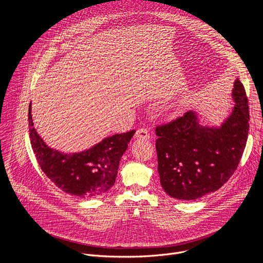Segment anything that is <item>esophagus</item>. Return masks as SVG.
<instances>
[{"label": "esophagus", "mask_w": 263, "mask_h": 263, "mask_svg": "<svg viewBox=\"0 0 263 263\" xmlns=\"http://www.w3.org/2000/svg\"><path fill=\"white\" fill-rule=\"evenodd\" d=\"M135 137L139 138V139H143V140H147L149 139V133L147 131V129L145 128H140L136 131L135 133Z\"/></svg>", "instance_id": "34e87169"}]
</instances>
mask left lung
<instances>
[{"label":"left lung","instance_id":"left-lung-1","mask_svg":"<svg viewBox=\"0 0 263 263\" xmlns=\"http://www.w3.org/2000/svg\"><path fill=\"white\" fill-rule=\"evenodd\" d=\"M231 115L218 127L201 124L196 111L156 128L158 173L164 192L192 201L216 192L238 166L249 133V105L239 79Z\"/></svg>","mask_w":263,"mask_h":263}]
</instances>
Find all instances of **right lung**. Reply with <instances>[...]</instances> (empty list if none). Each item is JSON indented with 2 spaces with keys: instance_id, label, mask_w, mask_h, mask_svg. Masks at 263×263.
Wrapping results in <instances>:
<instances>
[{
  "instance_id": "add662e5",
  "label": "right lung",
  "mask_w": 263,
  "mask_h": 263,
  "mask_svg": "<svg viewBox=\"0 0 263 263\" xmlns=\"http://www.w3.org/2000/svg\"><path fill=\"white\" fill-rule=\"evenodd\" d=\"M29 135L33 152L46 176L66 194L82 199L99 197L116 183L120 160L135 130L104 138L79 153L52 148L36 132L29 106Z\"/></svg>"
}]
</instances>
